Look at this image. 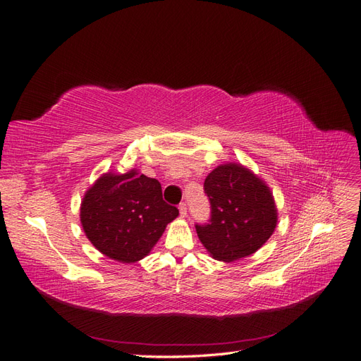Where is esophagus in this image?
I'll return each instance as SVG.
<instances>
[{"mask_svg":"<svg viewBox=\"0 0 361 361\" xmlns=\"http://www.w3.org/2000/svg\"><path fill=\"white\" fill-rule=\"evenodd\" d=\"M179 214H180V216H187V204L185 203L179 204Z\"/></svg>","mask_w":361,"mask_h":361,"instance_id":"34e87169","label":"esophagus"}]
</instances>
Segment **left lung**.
<instances>
[{
    "instance_id": "obj_1",
    "label": "left lung",
    "mask_w": 361,
    "mask_h": 361,
    "mask_svg": "<svg viewBox=\"0 0 361 361\" xmlns=\"http://www.w3.org/2000/svg\"><path fill=\"white\" fill-rule=\"evenodd\" d=\"M211 223L195 226L214 259L236 262L251 256L274 233L279 212L267 182L239 162L215 167L204 179Z\"/></svg>"
}]
</instances>
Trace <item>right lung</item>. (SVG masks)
<instances>
[{"label": "right lung", "mask_w": 361, "mask_h": 361, "mask_svg": "<svg viewBox=\"0 0 361 361\" xmlns=\"http://www.w3.org/2000/svg\"><path fill=\"white\" fill-rule=\"evenodd\" d=\"M178 215V207L162 200L161 183L137 169L104 173L85 191L80 207L87 239L122 264L146 257Z\"/></svg>", "instance_id": "obj_1"}]
</instances>
